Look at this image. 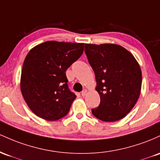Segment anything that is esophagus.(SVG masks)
Here are the masks:
<instances>
[{
  "label": "esophagus",
  "instance_id": "1",
  "mask_svg": "<svg viewBox=\"0 0 160 160\" xmlns=\"http://www.w3.org/2000/svg\"><path fill=\"white\" fill-rule=\"evenodd\" d=\"M86 94H87V91H86V90H84V91H82V97H85Z\"/></svg>",
  "mask_w": 160,
  "mask_h": 160
}]
</instances>
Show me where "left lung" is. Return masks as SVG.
Wrapping results in <instances>:
<instances>
[{"instance_id":"1","label":"left lung","mask_w":160,"mask_h":160,"mask_svg":"<svg viewBox=\"0 0 160 160\" xmlns=\"http://www.w3.org/2000/svg\"><path fill=\"white\" fill-rule=\"evenodd\" d=\"M85 52L100 97L99 106L91 112L103 122L122 119L140 96L142 74L139 64L130 52L117 44H85Z\"/></svg>"}]
</instances>
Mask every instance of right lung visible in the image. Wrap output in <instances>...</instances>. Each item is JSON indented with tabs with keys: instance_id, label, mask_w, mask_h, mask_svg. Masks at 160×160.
Segmentation results:
<instances>
[{
	"instance_id": "right-lung-1",
	"label": "right lung",
	"mask_w": 160,
	"mask_h": 160,
	"mask_svg": "<svg viewBox=\"0 0 160 160\" xmlns=\"http://www.w3.org/2000/svg\"><path fill=\"white\" fill-rule=\"evenodd\" d=\"M83 43L49 41L35 46L23 62V98L38 117L55 121L69 112L76 98L68 86L66 71L82 56Z\"/></svg>"
}]
</instances>
